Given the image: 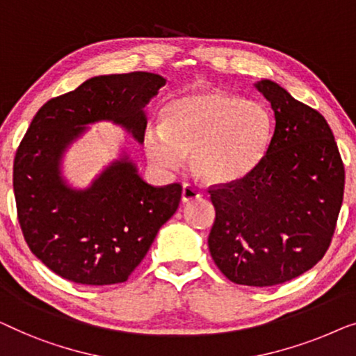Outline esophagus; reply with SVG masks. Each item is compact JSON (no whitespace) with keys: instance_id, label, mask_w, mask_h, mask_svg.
<instances>
[{"instance_id":"obj_1","label":"esophagus","mask_w":356,"mask_h":356,"mask_svg":"<svg viewBox=\"0 0 356 356\" xmlns=\"http://www.w3.org/2000/svg\"><path fill=\"white\" fill-rule=\"evenodd\" d=\"M200 197H203V193L200 192L197 187H193L192 184H184L182 187V202H192V200H197Z\"/></svg>"}]
</instances>
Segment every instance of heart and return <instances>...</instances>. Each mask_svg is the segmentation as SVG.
I'll use <instances>...</instances> for the list:
<instances>
[{
	"label": "heart",
	"mask_w": 356,
	"mask_h": 356,
	"mask_svg": "<svg viewBox=\"0 0 356 356\" xmlns=\"http://www.w3.org/2000/svg\"><path fill=\"white\" fill-rule=\"evenodd\" d=\"M273 134V114L263 102L202 90L169 103L163 124L145 129L143 148L164 171L184 166L192 152V166L203 180L232 184L261 164Z\"/></svg>",
	"instance_id": "1"
}]
</instances>
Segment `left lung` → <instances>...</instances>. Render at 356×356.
Returning <instances> with one entry per match:
<instances>
[{"label":"left lung","mask_w":356,"mask_h":356,"mask_svg":"<svg viewBox=\"0 0 356 356\" xmlns=\"http://www.w3.org/2000/svg\"><path fill=\"white\" fill-rule=\"evenodd\" d=\"M257 88L276 118L271 145L250 176L208 190L216 209L208 247L229 280L269 287L307 273L327 252L345 171L323 114L273 80Z\"/></svg>","instance_id":"1"}]
</instances>
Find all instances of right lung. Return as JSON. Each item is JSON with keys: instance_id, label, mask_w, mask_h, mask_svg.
<instances>
[{"instance_id": "1", "label": "right lung", "mask_w": 356, "mask_h": 356, "mask_svg": "<svg viewBox=\"0 0 356 356\" xmlns=\"http://www.w3.org/2000/svg\"><path fill=\"white\" fill-rule=\"evenodd\" d=\"M164 85L152 72L92 77L44 103L30 122L14 158L17 219L30 252L58 276L83 285L126 282L179 208L182 185L147 184L126 153L83 190L61 174L64 152L88 124L111 121L142 143L143 109Z\"/></svg>"}]
</instances>
